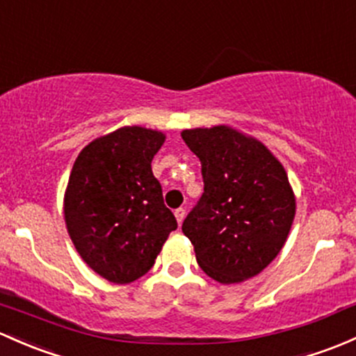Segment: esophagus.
Returning a JSON list of instances; mask_svg holds the SVG:
<instances>
[{
  "label": "esophagus",
  "instance_id": "esophagus-1",
  "mask_svg": "<svg viewBox=\"0 0 356 356\" xmlns=\"http://www.w3.org/2000/svg\"><path fill=\"white\" fill-rule=\"evenodd\" d=\"M174 215H175V218H177V223L179 225H181L182 222H184V216H186V209L184 208H177L174 211Z\"/></svg>",
  "mask_w": 356,
  "mask_h": 356
}]
</instances>
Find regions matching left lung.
Segmentation results:
<instances>
[{
  "label": "left lung",
  "mask_w": 356,
  "mask_h": 356,
  "mask_svg": "<svg viewBox=\"0 0 356 356\" xmlns=\"http://www.w3.org/2000/svg\"><path fill=\"white\" fill-rule=\"evenodd\" d=\"M200 159L204 193L182 223L201 269L223 285L259 275L285 245L295 194L261 141L228 126L184 129Z\"/></svg>",
  "instance_id": "1"
}]
</instances>
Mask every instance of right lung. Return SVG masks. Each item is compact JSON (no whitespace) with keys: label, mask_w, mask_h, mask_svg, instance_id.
<instances>
[{"label":"right lung","mask_w":356,"mask_h":356,"mask_svg":"<svg viewBox=\"0 0 356 356\" xmlns=\"http://www.w3.org/2000/svg\"><path fill=\"white\" fill-rule=\"evenodd\" d=\"M163 141L160 131L126 126L88 143L71 168L68 234L81 259L118 285L148 273L177 228L152 172Z\"/></svg>","instance_id":"obj_1"}]
</instances>
